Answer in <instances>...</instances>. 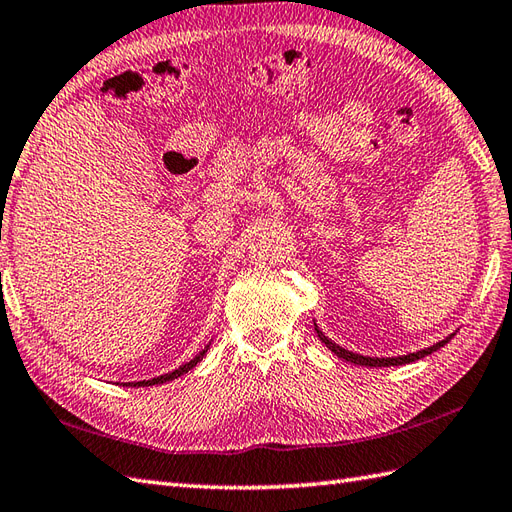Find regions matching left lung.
Here are the masks:
<instances>
[{
  "label": "left lung",
  "mask_w": 512,
  "mask_h": 512,
  "mask_svg": "<svg viewBox=\"0 0 512 512\" xmlns=\"http://www.w3.org/2000/svg\"><path fill=\"white\" fill-rule=\"evenodd\" d=\"M314 329H316V334H318L320 342H323L327 349H331V353H336L340 360L351 362V364H360V366H375V368H377V366H399V364L417 362V360L425 358V355H430V353L438 351L441 347H445V344L456 336V334H449V336L443 338L441 342L432 344V347H425V349H421V351H414V353H408V355H397V358H371V355H360V353H353V351H349V349H342L340 344H336L334 340H329V338L323 334V331L318 329L316 323H314Z\"/></svg>",
  "instance_id": "1"
}]
</instances>
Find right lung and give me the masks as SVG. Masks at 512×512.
Instances as JSON below:
<instances>
[{
    "instance_id": "obj_1",
    "label": "right lung",
    "mask_w": 512,
    "mask_h": 512,
    "mask_svg": "<svg viewBox=\"0 0 512 512\" xmlns=\"http://www.w3.org/2000/svg\"><path fill=\"white\" fill-rule=\"evenodd\" d=\"M211 344V342H209ZM209 344L205 349H202L194 360H189L187 364H183V366H178V368H174V371H170V373H165V375H159V377H152V379H144V382H126V384H122V386H159V384H165V382H172V379H176V377H181V375H185L187 371H192V368L205 358V353L209 351Z\"/></svg>"
}]
</instances>
